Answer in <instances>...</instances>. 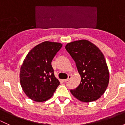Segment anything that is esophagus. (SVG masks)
<instances>
[{"mask_svg": "<svg viewBox=\"0 0 125 125\" xmlns=\"http://www.w3.org/2000/svg\"><path fill=\"white\" fill-rule=\"evenodd\" d=\"M72 76L71 75H68V77L67 79H64V80H63V82H66L68 81V80H70L71 79Z\"/></svg>", "mask_w": 125, "mask_h": 125, "instance_id": "obj_1", "label": "esophagus"}]
</instances>
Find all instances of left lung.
<instances>
[{
  "instance_id": "1",
  "label": "left lung",
  "mask_w": 125,
  "mask_h": 125,
  "mask_svg": "<svg viewBox=\"0 0 125 125\" xmlns=\"http://www.w3.org/2000/svg\"><path fill=\"white\" fill-rule=\"evenodd\" d=\"M66 51L75 61L81 76L80 84L71 94L81 102L99 99L108 87L109 73L103 53L94 44L86 40L68 43Z\"/></svg>"
}]
</instances>
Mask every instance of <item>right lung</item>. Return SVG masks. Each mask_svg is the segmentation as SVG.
Returning a JSON list of instances; mask_svg holds the SVG:
<instances>
[{"instance_id": "right-lung-1", "label": "right lung", "mask_w": 125, "mask_h": 125, "mask_svg": "<svg viewBox=\"0 0 125 125\" xmlns=\"http://www.w3.org/2000/svg\"><path fill=\"white\" fill-rule=\"evenodd\" d=\"M62 44L45 41L28 52L20 71V82L26 95L42 102L53 95L60 82L55 77L51 62Z\"/></svg>"}]
</instances>
